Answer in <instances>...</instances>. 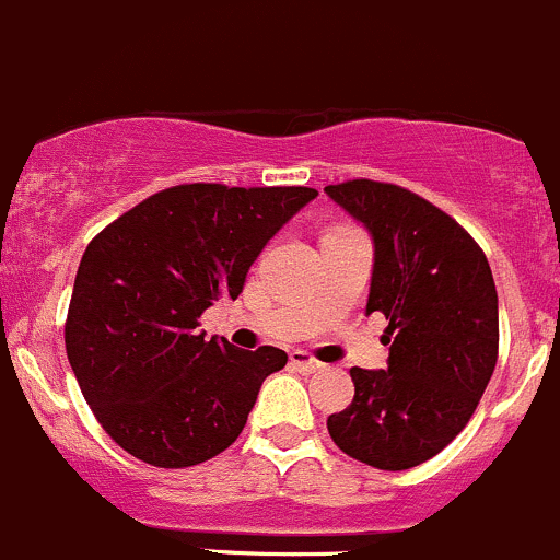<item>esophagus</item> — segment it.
<instances>
[{
	"mask_svg": "<svg viewBox=\"0 0 560 560\" xmlns=\"http://www.w3.org/2000/svg\"><path fill=\"white\" fill-rule=\"evenodd\" d=\"M291 366L296 369V372H302V374H315V372H323V366H326V364H320L318 359H313V355L304 353V350H293Z\"/></svg>",
	"mask_w": 560,
	"mask_h": 560,
	"instance_id": "1",
	"label": "esophagus"
}]
</instances>
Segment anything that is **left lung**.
I'll return each mask as SVG.
<instances>
[{
	"label": "left lung",
	"mask_w": 560,
	"mask_h": 560,
	"mask_svg": "<svg viewBox=\"0 0 560 560\" xmlns=\"http://www.w3.org/2000/svg\"><path fill=\"white\" fill-rule=\"evenodd\" d=\"M326 194L372 232L366 313L388 320V369H350L355 396L328 415L334 445L385 471L445 451L499 359V296L475 237L423 196L359 177Z\"/></svg>",
	"instance_id": "left-lung-1"
}]
</instances>
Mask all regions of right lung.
Returning <instances> with one entry per match:
<instances>
[{"instance_id":"right-lung-1","label":"right lung","mask_w":560,"mask_h":560,"mask_svg":"<svg viewBox=\"0 0 560 560\" xmlns=\"http://www.w3.org/2000/svg\"><path fill=\"white\" fill-rule=\"evenodd\" d=\"M318 191L183 183L131 207L85 247L65 323L67 359L115 445L159 469L223 453L285 350L205 339L258 253Z\"/></svg>"}]
</instances>
